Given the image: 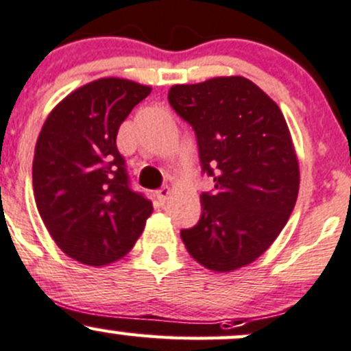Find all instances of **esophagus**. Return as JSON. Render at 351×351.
Returning <instances> with one entry per match:
<instances>
[{
    "mask_svg": "<svg viewBox=\"0 0 351 351\" xmlns=\"http://www.w3.org/2000/svg\"><path fill=\"white\" fill-rule=\"evenodd\" d=\"M168 196H169V190H168V188H161V190H158L156 193H155V198H156L158 205L163 206L165 202H167V199H168Z\"/></svg>",
    "mask_w": 351,
    "mask_h": 351,
    "instance_id": "34e87169",
    "label": "esophagus"
}]
</instances>
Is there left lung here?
<instances>
[{"label":"left lung","instance_id":"obj_1","mask_svg":"<svg viewBox=\"0 0 351 351\" xmlns=\"http://www.w3.org/2000/svg\"><path fill=\"white\" fill-rule=\"evenodd\" d=\"M168 101L193 128L203 175L202 217L182 230L188 253L213 271L255 261L276 240L296 203L300 169L278 105L243 76L176 84Z\"/></svg>","mask_w":351,"mask_h":351}]
</instances>
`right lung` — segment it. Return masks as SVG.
I'll return each instance as SVG.
<instances>
[{
    "label": "right lung",
    "instance_id": "1",
    "mask_svg": "<svg viewBox=\"0 0 351 351\" xmlns=\"http://www.w3.org/2000/svg\"><path fill=\"white\" fill-rule=\"evenodd\" d=\"M152 88L101 78L68 95L46 118L33 160L40 217L68 256L91 267L125 256L153 205L132 188L117 148L121 123Z\"/></svg>",
    "mask_w": 351,
    "mask_h": 351
}]
</instances>
